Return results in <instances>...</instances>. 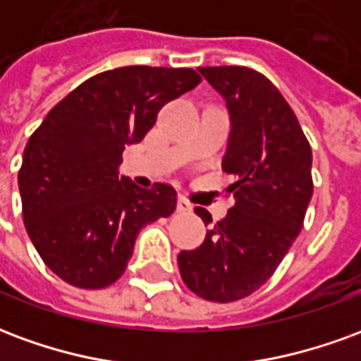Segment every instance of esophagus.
Returning a JSON list of instances; mask_svg holds the SVG:
<instances>
[{
	"label": "esophagus",
	"instance_id": "1",
	"mask_svg": "<svg viewBox=\"0 0 361 361\" xmlns=\"http://www.w3.org/2000/svg\"><path fill=\"white\" fill-rule=\"evenodd\" d=\"M178 211H180V212H191V211H193V204L189 203L185 197H178Z\"/></svg>",
	"mask_w": 361,
	"mask_h": 361
}]
</instances>
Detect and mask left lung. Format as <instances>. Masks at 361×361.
<instances>
[{"mask_svg": "<svg viewBox=\"0 0 361 361\" xmlns=\"http://www.w3.org/2000/svg\"><path fill=\"white\" fill-rule=\"evenodd\" d=\"M226 102L230 137L222 158L234 176V207L204 242L178 255L181 279L211 302L242 300L271 279L300 234L313 195L311 147L298 118L265 75L247 67H199ZM204 224L211 212L197 207Z\"/></svg>", "mask_w": 361, "mask_h": 361, "instance_id": "left-lung-1", "label": "left lung"}]
</instances>
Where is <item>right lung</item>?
Returning <instances> with one entry per match:
<instances>
[{
    "label": "right lung",
    "mask_w": 361,
    "mask_h": 361,
    "mask_svg": "<svg viewBox=\"0 0 361 361\" xmlns=\"http://www.w3.org/2000/svg\"><path fill=\"white\" fill-rule=\"evenodd\" d=\"M193 69L131 66L90 77L56 104L28 139L19 172L23 220L51 271L77 288L123 274L142 226L176 209L166 183L121 176V152L142 141L160 108L193 90Z\"/></svg>",
    "instance_id": "right-lung-1"
}]
</instances>
